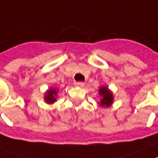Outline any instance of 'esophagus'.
Masks as SVG:
<instances>
[{
  "instance_id": "34e87169",
  "label": "esophagus",
  "mask_w": 158,
  "mask_h": 158,
  "mask_svg": "<svg viewBox=\"0 0 158 158\" xmlns=\"http://www.w3.org/2000/svg\"><path fill=\"white\" fill-rule=\"evenodd\" d=\"M74 85L77 87H83L85 85V84L83 82H81V81H76L74 82Z\"/></svg>"
}]
</instances>
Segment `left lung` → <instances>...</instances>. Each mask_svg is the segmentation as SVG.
Returning <instances> with one entry per match:
<instances>
[{
  "instance_id": "left-lung-1",
  "label": "left lung",
  "mask_w": 158,
  "mask_h": 158,
  "mask_svg": "<svg viewBox=\"0 0 158 158\" xmlns=\"http://www.w3.org/2000/svg\"><path fill=\"white\" fill-rule=\"evenodd\" d=\"M99 94L102 96L101 101H100L99 105L101 106H105L108 107L112 104L114 101V97L111 91L106 86H102L99 89Z\"/></svg>"
}]
</instances>
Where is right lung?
<instances>
[{
	"label": "right lung",
	"instance_id": "right-lung-1",
	"mask_svg": "<svg viewBox=\"0 0 158 158\" xmlns=\"http://www.w3.org/2000/svg\"><path fill=\"white\" fill-rule=\"evenodd\" d=\"M57 92H58L57 89L52 88L49 89L47 91L46 94H45V96H44V100H45V102H46L47 103L52 104L54 103L56 101V97L57 95Z\"/></svg>",
	"mask_w": 158,
	"mask_h": 158
}]
</instances>
